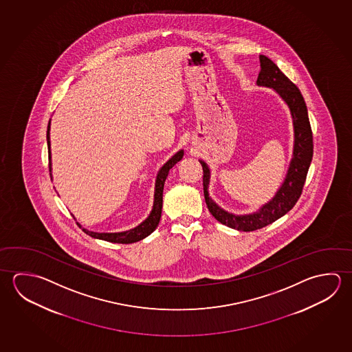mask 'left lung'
I'll return each mask as SVG.
<instances>
[{"label": "left lung", "instance_id": "obj_1", "mask_svg": "<svg viewBox=\"0 0 352 352\" xmlns=\"http://www.w3.org/2000/svg\"><path fill=\"white\" fill-rule=\"evenodd\" d=\"M257 87H270L277 94L289 109L293 122V152L283 182L276 194L267 203L250 214H234L222 209L210 197L209 186L211 169L206 162L199 160L204 170V197L211 215L228 228L237 231H254L265 228L279 217L285 215L302 194L309 167L313 160V135L309 122L308 109L299 89L280 72L274 63L265 56H259Z\"/></svg>", "mask_w": 352, "mask_h": 352}]
</instances>
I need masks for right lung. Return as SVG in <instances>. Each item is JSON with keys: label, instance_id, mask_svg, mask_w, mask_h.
I'll return each mask as SVG.
<instances>
[{"label": "right lung", "instance_id": "add662e5", "mask_svg": "<svg viewBox=\"0 0 352 352\" xmlns=\"http://www.w3.org/2000/svg\"><path fill=\"white\" fill-rule=\"evenodd\" d=\"M47 143H48V155H50V178L53 179V175H52V152H50V120L48 129H47ZM183 155H184V151L180 149L175 155H172L158 170L157 177H155L153 206H152V210H151L148 216L141 223H138L136 228L121 231V232H96V231H90L87 228H82L79 222H76V223L82 228V231L85 234L91 236L94 239H98V240L109 241V242H113V243H133L137 241L146 239L147 236L155 231L157 226H158V223H160V220H161L162 206H163V188H164V182L167 179L168 173L183 158Z\"/></svg>", "mask_w": 352, "mask_h": 352}]
</instances>
